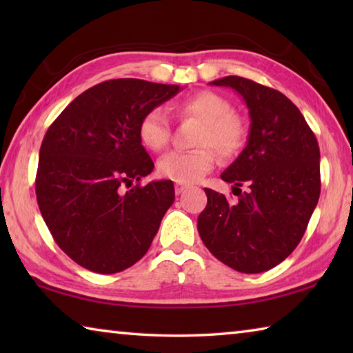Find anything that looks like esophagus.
Masks as SVG:
<instances>
[{"label":"esophagus","instance_id":"1","mask_svg":"<svg viewBox=\"0 0 353 353\" xmlns=\"http://www.w3.org/2000/svg\"><path fill=\"white\" fill-rule=\"evenodd\" d=\"M174 190H176V194H181V193H183L185 190H188V185H187V183L176 182V185H174Z\"/></svg>","mask_w":353,"mask_h":353}]
</instances>
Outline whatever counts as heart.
Returning a JSON list of instances; mask_svg holds the SVG:
<instances>
[{
    "label": "heart",
    "instance_id": "1",
    "mask_svg": "<svg viewBox=\"0 0 353 353\" xmlns=\"http://www.w3.org/2000/svg\"><path fill=\"white\" fill-rule=\"evenodd\" d=\"M182 117L201 121L196 137L199 148L193 151H172L159 160L160 176L181 183H193L210 172L221 157L234 159L246 146L249 129L244 119L230 112V103L221 94L201 90L174 105ZM139 137L151 151H163L171 137V123L160 107L149 109L139 123ZM216 148V152L214 149Z\"/></svg>",
    "mask_w": 353,
    "mask_h": 353
}]
</instances>
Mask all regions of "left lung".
Here are the masks:
<instances>
[{
  "label": "left lung",
  "mask_w": 353,
  "mask_h": 353,
  "mask_svg": "<svg viewBox=\"0 0 353 353\" xmlns=\"http://www.w3.org/2000/svg\"><path fill=\"white\" fill-rule=\"evenodd\" d=\"M210 83L241 94L250 129L246 148L221 174L235 185L238 201L232 204L224 194L205 188L207 207L198 218L201 240L232 270L265 272L297 248L318 204V140L283 93L240 76Z\"/></svg>",
  "instance_id": "8db88e82"
}]
</instances>
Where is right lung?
<instances>
[{"label":"right lung","mask_w":353,"mask_h":353,"mask_svg":"<svg viewBox=\"0 0 353 353\" xmlns=\"http://www.w3.org/2000/svg\"><path fill=\"white\" fill-rule=\"evenodd\" d=\"M179 92L132 77L101 82L46 130L35 176L39 208L57 246L85 270L115 274L132 266L174 202L171 181L140 185L154 162L139 123Z\"/></svg>","instance_id":"1"}]
</instances>
